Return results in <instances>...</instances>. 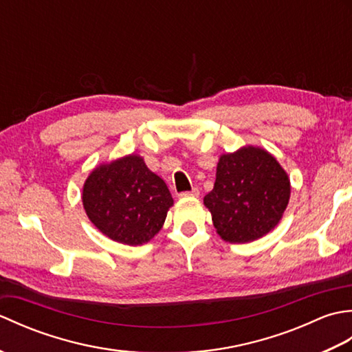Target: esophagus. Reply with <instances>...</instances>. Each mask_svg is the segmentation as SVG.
<instances>
[{"label": "esophagus", "instance_id": "esophagus-1", "mask_svg": "<svg viewBox=\"0 0 352 352\" xmlns=\"http://www.w3.org/2000/svg\"><path fill=\"white\" fill-rule=\"evenodd\" d=\"M199 195V190L197 189V188H193L192 190H189V192H182V193H178V197L180 198H189V197H192V198H195V197H198Z\"/></svg>", "mask_w": 352, "mask_h": 352}]
</instances>
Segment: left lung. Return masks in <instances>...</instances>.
Instances as JSON below:
<instances>
[{
  "label": "left lung",
  "mask_w": 352,
  "mask_h": 352,
  "mask_svg": "<svg viewBox=\"0 0 352 352\" xmlns=\"http://www.w3.org/2000/svg\"><path fill=\"white\" fill-rule=\"evenodd\" d=\"M289 199L290 180L278 160L263 148L246 145L219 157L204 206L222 241L246 243L278 226Z\"/></svg>",
  "instance_id": "left-lung-1"
}]
</instances>
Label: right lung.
<instances>
[{"label":"right lung","instance_id":"1","mask_svg":"<svg viewBox=\"0 0 352 352\" xmlns=\"http://www.w3.org/2000/svg\"><path fill=\"white\" fill-rule=\"evenodd\" d=\"M81 201L104 236L130 246L151 241L174 204L166 183L138 154L98 164L86 178Z\"/></svg>","mask_w":352,"mask_h":352}]
</instances>
